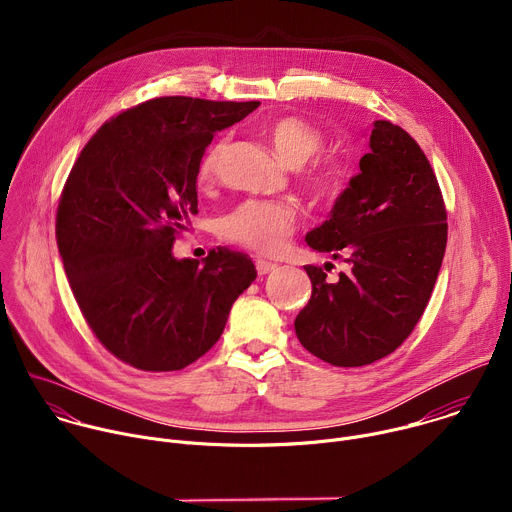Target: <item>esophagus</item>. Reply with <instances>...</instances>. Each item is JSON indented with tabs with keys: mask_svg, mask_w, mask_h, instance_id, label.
<instances>
[{
	"mask_svg": "<svg viewBox=\"0 0 512 512\" xmlns=\"http://www.w3.org/2000/svg\"><path fill=\"white\" fill-rule=\"evenodd\" d=\"M255 267H257V273H259V275H267V273H271V271L277 269L275 263H269V261H265V259H257V261H255Z\"/></svg>",
	"mask_w": 512,
	"mask_h": 512,
	"instance_id": "1",
	"label": "esophagus"
}]
</instances>
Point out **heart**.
<instances>
[{"mask_svg":"<svg viewBox=\"0 0 512 512\" xmlns=\"http://www.w3.org/2000/svg\"><path fill=\"white\" fill-rule=\"evenodd\" d=\"M267 139L275 154L289 168H304L324 148V135L318 127L300 117H279L267 125ZM229 152V137L214 141L198 164V182L212 184ZM354 178L352 160L330 156L314 164L306 174V184L322 198H340ZM298 212L291 204L269 200H247L233 208L221 225L223 237L259 255H277L294 235Z\"/></svg>","mask_w":512,"mask_h":512,"instance_id":"b5f03b06","label":"heart"}]
</instances>
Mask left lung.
Segmentation results:
<instances>
[{"mask_svg": "<svg viewBox=\"0 0 512 512\" xmlns=\"http://www.w3.org/2000/svg\"><path fill=\"white\" fill-rule=\"evenodd\" d=\"M448 212L417 141L375 121L371 152L306 241L350 265L330 283L306 265L312 298L296 318L302 346L334 367H364L395 352L431 298L448 243Z\"/></svg>", "mask_w": 512, "mask_h": 512, "instance_id": "1", "label": "left lung"}]
</instances>
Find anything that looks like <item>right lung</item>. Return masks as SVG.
I'll list each match as a JSON object with an SVG mask.
<instances>
[{
	"instance_id": "add662e5",
	"label": "right lung",
	"mask_w": 512,
	"mask_h": 512,
	"mask_svg": "<svg viewBox=\"0 0 512 512\" xmlns=\"http://www.w3.org/2000/svg\"><path fill=\"white\" fill-rule=\"evenodd\" d=\"M259 101L158 97L103 123L72 166L56 243L72 294L97 340L139 371H182L221 338L255 281L245 253L200 263L172 245L198 212L196 176L214 133Z\"/></svg>"
}]
</instances>
